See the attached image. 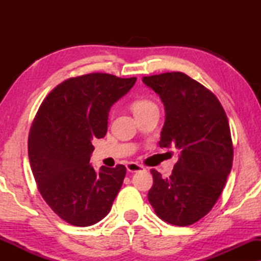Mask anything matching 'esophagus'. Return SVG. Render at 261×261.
Wrapping results in <instances>:
<instances>
[{
    "mask_svg": "<svg viewBox=\"0 0 261 261\" xmlns=\"http://www.w3.org/2000/svg\"><path fill=\"white\" fill-rule=\"evenodd\" d=\"M126 167H127L128 172H132V173L139 172V171L144 170V166L139 165V164H137V163H128Z\"/></svg>",
    "mask_w": 261,
    "mask_h": 261,
    "instance_id": "1",
    "label": "esophagus"
}]
</instances>
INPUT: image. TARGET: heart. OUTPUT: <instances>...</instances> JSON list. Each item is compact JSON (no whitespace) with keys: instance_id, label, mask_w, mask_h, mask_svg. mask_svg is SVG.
Listing matches in <instances>:
<instances>
[{"instance_id":"obj_1","label":"heart","mask_w":261,"mask_h":261,"mask_svg":"<svg viewBox=\"0 0 261 261\" xmlns=\"http://www.w3.org/2000/svg\"><path fill=\"white\" fill-rule=\"evenodd\" d=\"M153 107H155L154 103H153L152 101H149V99H146V98L135 99V101L133 102V105H132V108H133L134 114L145 112V110L153 108Z\"/></svg>"}]
</instances>
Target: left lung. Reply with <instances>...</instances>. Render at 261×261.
<instances>
[{"instance_id":"obj_1","label":"left lung","mask_w":261,"mask_h":261,"mask_svg":"<svg viewBox=\"0 0 261 261\" xmlns=\"http://www.w3.org/2000/svg\"><path fill=\"white\" fill-rule=\"evenodd\" d=\"M165 107L160 147H176L179 158L169 178L151 170L148 201L174 226H190L208 214L233 165V142L223 107L208 89L183 72L142 78Z\"/></svg>"}]
</instances>
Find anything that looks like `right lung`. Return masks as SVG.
Listing matches in <instances>:
<instances>
[{"instance_id":"1","label":"right lung","mask_w":261,"mask_h":261,"mask_svg":"<svg viewBox=\"0 0 261 261\" xmlns=\"http://www.w3.org/2000/svg\"><path fill=\"white\" fill-rule=\"evenodd\" d=\"M137 78L89 73L57 85L41 103L28 137V156L42 198L60 219L77 227L108 215L122 187L126 167L95 171L92 140L108 129L114 103Z\"/></svg>"}]
</instances>
